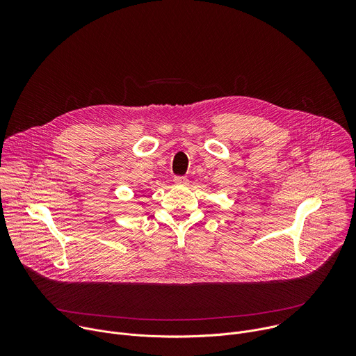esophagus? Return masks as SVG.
I'll use <instances>...</instances> for the list:
<instances>
[{"label": "esophagus", "instance_id": "1", "mask_svg": "<svg viewBox=\"0 0 356 356\" xmlns=\"http://www.w3.org/2000/svg\"><path fill=\"white\" fill-rule=\"evenodd\" d=\"M173 181H175L176 184H179V186H186V184H188V179H187L186 176H176V177L173 179Z\"/></svg>", "mask_w": 356, "mask_h": 356}]
</instances>
